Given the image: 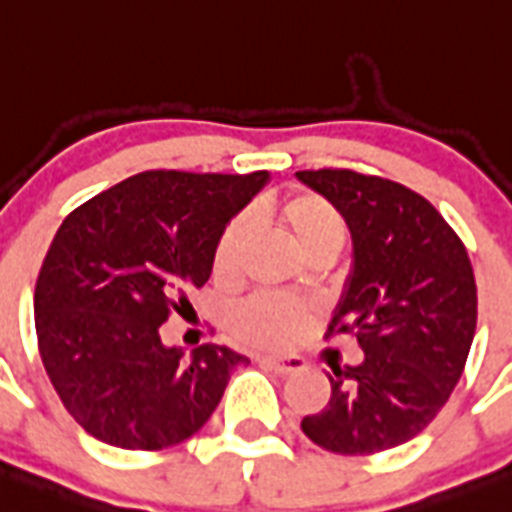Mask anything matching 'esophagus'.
Returning a JSON list of instances; mask_svg holds the SVG:
<instances>
[{
  "label": "esophagus",
  "instance_id": "obj_1",
  "mask_svg": "<svg viewBox=\"0 0 512 512\" xmlns=\"http://www.w3.org/2000/svg\"><path fill=\"white\" fill-rule=\"evenodd\" d=\"M262 366H268L270 371L281 373V376H291V373L304 371V361L299 355H286V358H275V355H262Z\"/></svg>",
  "mask_w": 512,
  "mask_h": 512
}]
</instances>
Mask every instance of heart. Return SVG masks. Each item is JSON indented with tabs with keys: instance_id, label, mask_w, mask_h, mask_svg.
I'll use <instances>...</instances> for the list:
<instances>
[{
	"instance_id": "1",
	"label": "heart",
	"mask_w": 512,
	"mask_h": 512,
	"mask_svg": "<svg viewBox=\"0 0 512 512\" xmlns=\"http://www.w3.org/2000/svg\"><path fill=\"white\" fill-rule=\"evenodd\" d=\"M273 211L291 234L293 244L304 255L319 250V247H340L345 239L342 213L337 211L335 203H330L314 190H288L281 201L275 203ZM244 234H247L244 216L231 219L221 231L216 250H213V275L219 281H229L237 275ZM306 324H309L306 306L293 299H283V296H257L234 314L237 337L255 348H288L299 340Z\"/></svg>"
}]
</instances>
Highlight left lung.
<instances>
[{"mask_svg":"<svg viewBox=\"0 0 512 512\" xmlns=\"http://www.w3.org/2000/svg\"><path fill=\"white\" fill-rule=\"evenodd\" d=\"M345 216L353 275L327 337L355 335L361 366H335L332 397L301 430L324 451L368 456L412 441L459 384L477 330V283L459 234L420 193L379 175L304 170Z\"/></svg>","mask_w":512,"mask_h":512,"instance_id":"obj_1","label":"left lung"}]
</instances>
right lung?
I'll return each instance as SVG.
<instances>
[{
	"instance_id": "add662e5",
	"label": "right lung",
	"mask_w": 512,
	"mask_h": 512,
	"mask_svg": "<svg viewBox=\"0 0 512 512\" xmlns=\"http://www.w3.org/2000/svg\"><path fill=\"white\" fill-rule=\"evenodd\" d=\"M265 180V170H146L59 226L35 283V335L53 389L97 441L126 451L188 441L219 407L231 371L250 363L219 345L185 363L159 327L211 278L221 231Z\"/></svg>"
}]
</instances>
